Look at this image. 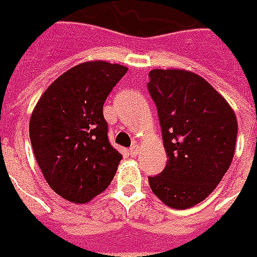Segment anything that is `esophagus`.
Returning <instances> with one entry per match:
<instances>
[{
	"label": "esophagus",
	"instance_id": "1",
	"mask_svg": "<svg viewBox=\"0 0 257 257\" xmlns=\"http://www.w3.org/2000/svg\"><path fill=\"white\" fill-rule=\"evenodd\" d=\"M128 153H130L131 156H133V157H136L137 154L140 153V145H138V144H133V146H131V148H130V152H128Z\"/></svg>",
	"mask_w": 257,
	"mask_h": 257
}]
</instances>
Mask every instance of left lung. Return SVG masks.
<instances>
[{
    "mask_svg": "<svg viewBox=\"0 0 257 257\" xmlns=\"http://www.w3.org/2000/svg\"><path fill=\"white\" fill-rule=\"evenodd\" d=\"M148 82L157 105L167 167L149 177L168 207H194L209 196L229 169L236 150L237 117L222 94L196 73L153 69Z\"/></svg>",
    "mask_w": 257,
    "mask_h": 257,
    "instance_id": "left-lung-1",
    "label": "left lung"
}]
</instances>
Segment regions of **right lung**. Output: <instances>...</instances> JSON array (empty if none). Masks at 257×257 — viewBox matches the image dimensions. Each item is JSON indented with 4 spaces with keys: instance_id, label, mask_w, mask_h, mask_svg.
I'll use <instances>...</instances> for the list:
<instances>
[{
    "instance_id": "obj_1",
    "label": "right lung",
    "mask_w": 257,
    "mask_h": 257,
    "mask_svg": "<svg viewBox=\"0 0 257 257\" xmlns=\"http://www.w3.org/2000/svg\"><path fill=\"white\" fill-rule=\"evenodd\" d=\"M127 67L88 61L44 90L30 119L31 144L44 179L63 199L84 204L105 191L121 154L108 141L103 105Z\"/></svg>"
}]
</instances>
